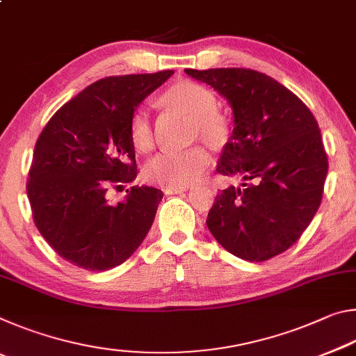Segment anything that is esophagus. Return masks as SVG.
<instances>
[{"instance_id": "obj_1", "label": "esophagus", "mask_w": 356, "mask_h": 356, "mask_svg": "<svg viewBox=\"0 0 356 356\" xmlns=\"http://www.w3.org/2000/svg\"><path fill=\"white\" fill-rule=\"evenodd\" d=\"M188 188H165V193L166 195H180V193H184V191H186Z\"/></svg>"}]
</instances>
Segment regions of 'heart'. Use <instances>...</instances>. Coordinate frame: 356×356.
<instances>
[{
  "label": "heart",
  "instance_id": "b5f03b06",
  "mask_svg": "<svg viewBox=\"0 0 356 356\" xmlns=\"http://www.w3.org/2000/svg\"><path fill=\"white\" fill-rule=\"evenodd\" d=\"M165 104L177 108L191 118L190 135L201 138L212 146H222L231 136V124L226 116L216 111V95L195 81H182L163 94ZM130 140L138 150L152 146V122L146 106H138L130 118ZM210 165V155L204 147L195 146L179 152L165 150L156 154L144 166L149 182L166 188H185L195 184Z\"/></svg>",
  "mask_w": 356,
  "mask_h": 356
}]
</instances>
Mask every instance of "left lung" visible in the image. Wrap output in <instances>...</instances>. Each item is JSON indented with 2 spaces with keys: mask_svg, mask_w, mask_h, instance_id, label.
Masks as SVG:
<instances>
[{
  "mask_svg": "<svg viewBox=\"0 0 356 356\" xmlns=\"http://www.w3.org/2000/svg\"><path fill=\"white\" fill-rule=\"evenodd\" d=\"M232 106L234 130L216 171L242 186L216 195L207 227L222 248L262 262L291 248L314 218L328 159L316 118L297 95L251 69H185Z\"/></svg>",
  "mask_w": 356,
  "mask_h": 356,
  "instance_id": "left-lung-1",
  "label": "left lung"
}]
</instances>
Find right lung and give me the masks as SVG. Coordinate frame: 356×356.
<instances>
[{"instance_id": "obj_1", "label": "right lung", "mask_w": 356, "mask_h": 356, "mask_svg": "<svg viewBox=\"0 0 356 356\" xmlns=\"http://www.w3.org/2000/svg\"><path fill=\"white\" fill-rule=\"evenodd\" d=\"M172 74L102 78L59 108L39 135L26 182L34 225L76 267H118L152 226L161 190L135 185L113 206L106 191L136 179L130 118Z\"/></svg>"}]
</instances>
